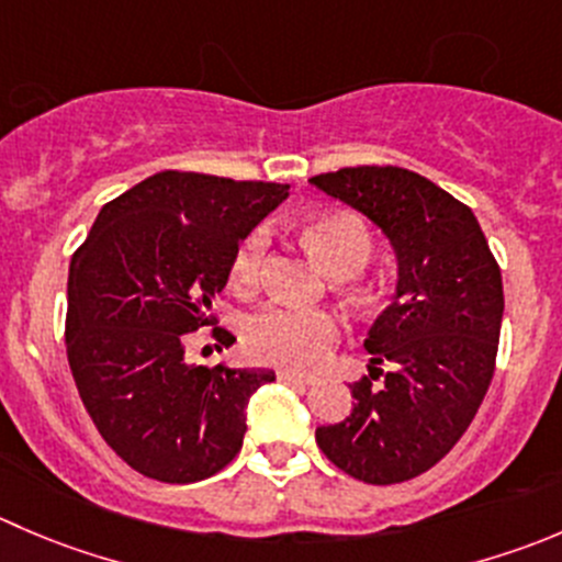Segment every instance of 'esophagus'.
<instances>
[{
  "instance_id": "1",
  "label": "esophagus",
  "mask_w": 562,
  "mask_h": 562,
  "mask_svg": "<svg viewBox=\"0 0 562 562\" xmlns=\"http://www.w3.org/2000/svg\"><path fill=\"white\" fill-rule=\"evenodd\" d=\"M277 379L288 381V384H299V386H315V384H318V379H315V375L293 373V370H280V373H277Z\"/></svg>"
}]
</instances>
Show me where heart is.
I'll list each match as a JSON object with an SVG mask.
<instances>
[{"label": "heart", "mask_w": 562, "mask_h": 562, "mask_svg": "<svg viewBox=\"0 0 562 562\" xmlns=\"http://www.w3.org/2000/svg\"><path fill=\"white\" fill-rule=\"evenodd\" d=\"M302 236L318 263L335 277L359 274L373 255V238L357 216H315L304 222ZM266 249H269V233L266 227H252L233 252V285L252 288L258 282ZM241 337L247 353L258 362L280 364L288 370H315L335 351L340 340V321L335 313L321 307L263 304L244 318Z\"/></svg>", "instance_id": "heart-1"}]
</instances>
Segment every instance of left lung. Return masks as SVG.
Segmentation results:
<instances>
[{
  "mask_svg": "<svg viewBox=\"0 0 562 562\" xmlns=\"http://www.w3.org/2000/svg\"><path fill=\"white\" fill-rule=\"evenodd\" d=\"M310 183L381 227L397 258L395 296L364 340L376 368L351 384V414L315 442L362 483L412 481L453 450L486 397L503 274L472 209L417 172L342 167Z\"/></svg>",
  "mask_w": 562,
  "mask_h": 562,
  "instance_id": "8db88e82",
  "label": "left lung"
}]
</instances>
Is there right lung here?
Segmentation results:
<instances>
[{"label":"right lung","mask_w":562,"mask_h":562,"mask_svg":"<svg viewBox=\"0 0 562 562\" xmlns=\"http://www.w3.org/2000/svg\"><path fill=\"white\" fill-rule=\"evenodd\" d=\"M288 183L165 170L101 209L70 258L65 348L103 442L139 475L194 483L244 445L247 401L274 370L187 362L238 241ZM222 346L236 337L214 329Z\"/></svg>","instance_id":"1"}]
</instances>
